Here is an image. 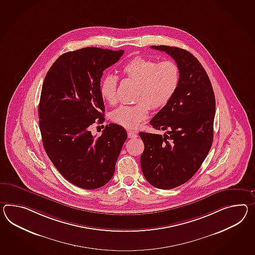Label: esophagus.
Listing matches in <instances>:
<instances>
[{"mask_svg":"<svg viewBox=\"0 0 255 255\" xmlns=\"http://www.w3.org/2000/svg\"><path fill=\"white\" fill-rule=\"evenodd\" d=\"M128 137L129 138H136L137 133L135 131H132V130H128Z\"/></svg>","mask_w":255,"mask_h":255,"instance_id":"1","label":"esophagus"}]
</instances>
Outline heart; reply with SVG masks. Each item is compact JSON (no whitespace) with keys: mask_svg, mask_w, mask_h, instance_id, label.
Masks as SVG:
<instances>
[{"mask_svg":"<svg viewBox=\"0 0 255 255\" xmlns=\"http://www.w3.org/2000/svg\"><path fill=\"white\" fill-rule=\"evenodd\" d=\"M123 74L136 83L133 105H122L111 114L112 122L127 129H135L147 118L149 107L160 109L172 100L180 83V69L173 61L155 62L134 57L123 67ZM118 78L108 75L100 83L102 99L111 105L117 102Z\"/></svg>","mask_w":255,"mask_h":255,"instance_id":"heart-1","label":"heart"}]
</instances>
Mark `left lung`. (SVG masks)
Returning <instances> with one entry per match:
<instances>
[{"mask_svg":"<svg viewBox=\"0 0 255 255\" xmlns=\"http://www.w3.org/2000/svg\"><path fill=\"white\" fill-rule=\"evenodd\" d=\"M172 57L180 69V83L172 100L150 125L164 135L139 132L144 149L141 168L151 185L168 190L193 177L211 148L216 100L211 82L198 60L177 47L151 46Z\"/></svg>","mask_w":255,"mask_h":255,"instance_id":"left-lung-1","label":"left lung"}]
</instances>
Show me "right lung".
Instances as JSON below:
<instances>
[{
	"instance_id": "obj_1",
	"label": "right lung",
	"mask_w": 255,
	"mask_h": 255,
	"mask_svg": "<svg viewBox=\"0 0 255 255\" xmlns=\"http://www.w3.org/2000/svg\"><path fill=\"white\" fill-rule=\"evenodd\" d=\"M125 50L95 47L69 51L57 59L44 79L38 105L44 149L62 176L87 190L104 186L114 174L127 132L107 125L100 137L89 126L104 122L100 94L103 71Z\"/></svg>"
}]
</instances>
